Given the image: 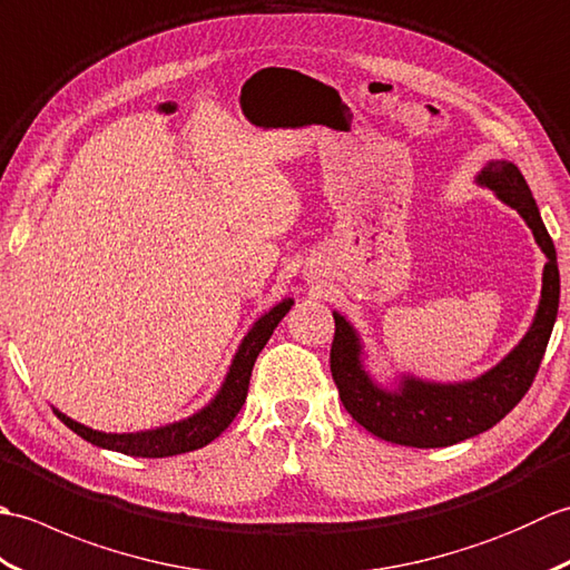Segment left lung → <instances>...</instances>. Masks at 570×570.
Segmentation results:
<instances>
[{
    "instance_id": "left-lung-1",
    "label": "left lung",
    "mask_w": 570,
    "mask_h": 570,
    "mask_svg": "<svg viewBox=\"0 0 570 570\" xmlns=\"http://www.w3.org/2000/svg\"><path fill=\"white\" fill-rule=\"evenodd\" d=\"M475 184L490 188L504 205L522 215L537 245L547 254L541 274V298L524 333L498 365L463 382H431L402 372L390 384L377 382L365 365V343L343 313L333 311L335 337L331 372L341 402L360 426L382 441L411 448H445L492 429L522 402L547 353L559 313L561 278L556 247L541 220L522 171L512 161H488Z\"/></svg>"
}]
</instances>
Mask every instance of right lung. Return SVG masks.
Returning <instances> with one entry per match:
<instances>
[{
    "mask_svg": "<svg viewBox=\"0 0 570 570\" xmlns=\"http://www.w3.org/2000/svg\"><path fill=\"white\" fill-rule=\"evenodd\" d=\"M292 306H294V298H282L274 308L262 313V316L252 323V328L245 333V337H242L235 350L220 390H217L210 402L203 409H198L196 414L174 423H166V426L135 431V433L95 431L90 426H85V423L72 421L56 406H53V414L63 421L72 433H78L80 439H85L92 445L105 448V451H117L135 458H168V455L198 451V448L215 441L217 435H220L239 414V409L247 399L254 362H257V355L262 353L266 341L272 337L278 321L292 311Z\"/></svg>",
    "mask_w": 570,
    "mask_h": 570,
    "instance_id": "1",
    "label": "right lung"
}]
</instances>
